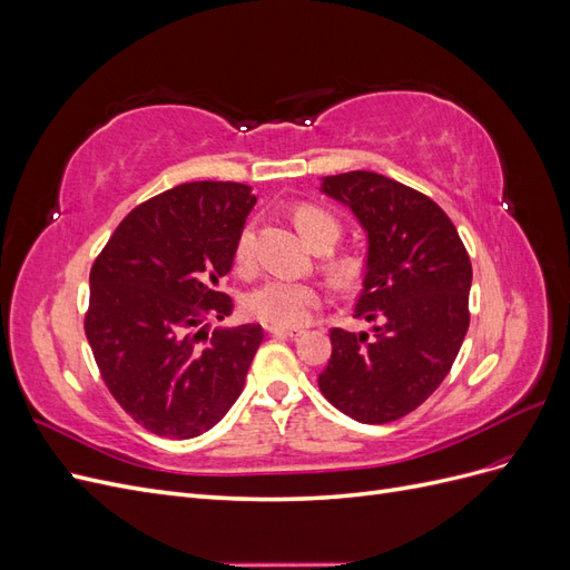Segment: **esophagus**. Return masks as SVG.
<instances>
[{"mask_svg": "<svg viewBox=\"0 0 570 570\" xmlns=\"http://www.w3.org/2000/svg\"><path fill=\"white\" fill-rule=\"evenodd\" d=\"M268 333L273 337H297V335H302L299 327H268Z\"/></svg>", "mask_w": 570, "mask_h": 570, "instance_id": "obj_1", "label": "esophagus"}]
</instances>
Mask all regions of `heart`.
<instances>
[{"instance_id":"1","label":"heart","mask_w":570,"mask_h":570,"mask_svg":"<svg viewBox=\"0 0 570 570\" xmlns=\"http://www.w3.org/2000/svg\"><path fill=\"white\" fill-rule=\"evenodd\" d=\"M295 223L299 233L314 247L318 245L333 247V243L340 235L337 218L316 204H299L295 209ZM233 258L237 268L243 271L252 268L254 264V228L252 226H245L243 233L237 235ZM333 271L340 275V278H352V275L358 271V258L352 254H344L335 258ZM323 299H325L323 289L314 283L273 278L249 292L245 297V308L252 318L262 321L271 327H299L312 321Z\"/></svg>"}]
</instances>
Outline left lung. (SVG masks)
<instances>
[{"label": "left lung", "mask_w": 570, "mask_h": 570, "mask_svg": "<svg viewBox=\"0 0 570 570\" xmlns=\"http://www.w3.org/2000/svg\"><path fill=\"white\" fill-rule=\"evenodd\" d=\"M323 193L347 204L368 233L354 318L375 327L373 335L333 327L318 387L358 423H392L452 371L471 321V258L450 216L419 189L350 170L327 176Z\"/></svg>", "instance_id": "1"}]
</instances>
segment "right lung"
Wrapping results in <instances>:
<instances>
[{
    "mask_svg": "<svg viewBox=\"0 0 570 570\" xmlns=\"http://www.w3.org/2000/svg\"><path fill=\"white\" fill-rule=\"evenodd\" d=\"M254 204L243 183H183L137 204L95 258L85 335L114 400L154 435L206 433L245 387L262 325L195 327L233 314L218 281Z\"/></svg>",
    "mask_w": 570,
    "mask_h": 570,
    "instance_id": "add662e5",
    "label": "right lung"
}]
</instances>
